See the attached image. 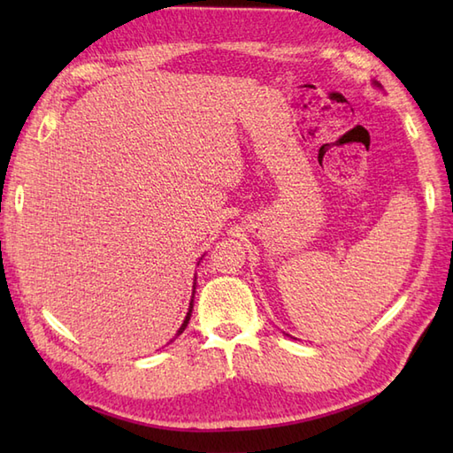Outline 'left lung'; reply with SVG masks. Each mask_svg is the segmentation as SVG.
Returning <instances> with one entry per match:
<instances>
[{
  "instance_id": "1",
  "label": "left lung",
  "mask_w": 453,
  "mask_h": 453,
  "mask_svg": "<svg viewBox=\"0 0 453 453\" xmlns=\"http://www.w3.org/2000/svg\"><path fill=\"white\" fill-rule=\"evenodd\" d=\"M372 83H373V85H375V88H380V89H381V85H380V83H378V81H372ZM288 336H290V334H288Z\"/></svg>"
}]
</instances>
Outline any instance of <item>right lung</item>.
<instances>
[{"label": "right lung", "mask_w": 453, "mask_h": 453, "mask_svg": "<svg viewBox=\"0 0 453 453\" xmlns=\"http://www.w3.org/2000/svg\"><path fill=\"white\" fill-rule=\"evenodd\" d=\"M202 257H204V255H202ZM202 257H200V261H202ZM200 261H198V263H200ZM195 286H196V276H195V282H192V300H190V303H188V311H187V317H185V321H182V325L179 326V331H177V334H175V339H177V336H179L182 331L187 329V325H188V321H190L192 307H195ZM175 339H173V341H175ZM173 341H171V342H173Z\"/></svg>", "instance_id": "add662e5"}]
</instances>
